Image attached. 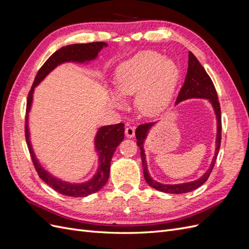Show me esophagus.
<instances>
[{
  "mask_svg": "<svg viewBox=\"0 0 249 249\" xmlns=\"http://www.w3.org/2000/svg\"><path fill=\"white\" fill-rule=\"evenodd\" d=\"M124 133H125V136L127 138H133L135 136V129L131 125H126Z\"/></svg>",
  "mask_w": 249,
  "mask_h": 249,
  "instance_id": "1",
  "label": "esophagus"
}]
</instances>
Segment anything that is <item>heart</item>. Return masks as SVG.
<instances>
[{
  "mask_svg": "<svg viewBox=\"0 0 249 249\" xmlns=\"http://www.w3.org/2000/svg\"><path fill=\"white\" fill-rule=\"evenodd\" d=\"M179 67L172 59L155 51H141L119 64L115 71V88L122 95L136 92V105L145 115H156L168 106L179 80ZM109 102L124 105L123 97L109 90Z\"/></svg>",
  "mask_w": 249,
  "mask_h": 249,
  "instance_id": "b5f03b06",
  "label": "heart"
}]
</instances>
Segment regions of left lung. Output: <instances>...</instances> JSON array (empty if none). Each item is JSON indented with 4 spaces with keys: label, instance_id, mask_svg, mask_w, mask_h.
Instances as JSON below:
<instances>
[{
    "label": "left lung",
    "instance_id": "1",
    "mask_svg": "<svg viewBox=\"0 0 249 249\" xmlns=\"http://www.w3.org/2000/svg\"><path fill=\"white\" fill-rule=\"evenodd\" d=\"M190 99H205L210 102L214 109L216 120H217V134H216V148L215 154L211 162L210 167L208 170L203 173V175L195 180L188 183H182V184H161L157 182L152 177H150L148 169H147V162L146 157L144 152V141L147 138L148 132L150 129L157 124V123H150V124H140L136 129L135 135H136L137 139V145L139 149L141 150V160H142V166H143V175H144V178L146 183L155 188L156 190L170 193V194H180V193H187L191 192L195 189H197L202 184L207 182L209 178L211 172L215 165L216 158L219 152L220 148V142H221V110L220 105L218 102V96L216 89L214 87V84L212 80L209 77V74L203 69L202 65L199 63L197 58L195 57L191 52H189V61H188V71L186 74V79L184 82L183 87L180 88L179 93L178 95V99L176 102V105L179 104L180 102L190 100Z\"/></svg>",
    "mask_w": 249,
    "mask_h": 249
}]
</instances>
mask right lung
Returning a JSON list of instances; mask_svg holds the SVG:
<instances>
[{
	"label": "right lung",
	"mask_w": 249,
	"mask_h": 249,
	"mask_svg": "<svg viewBox=\"0 0 249 249\" xmlns=\"http://www.w3.org/2000/svg\"><path fill=\"white\" fill-rule=\"evenodd\" d=\"M108 44L106 42H90L70 44V46L59 49L47 60L46 63L41 66L39 71L37 72L33 86L28 95L25 133L30 155H31L35 169L44 183H47L55 191L59 192L60 194L66 195V196L86 197L88 195L101 190L106 185L110 176V164L113 154H114L116 147L124 137V124L120 123L117 124L104 125L97 130L94 137V146L97 154V164H99V166H97V169L91 178L83 183L65 182V180L56 178L48 170L44 169L36 158L33 150L29 131V113L32 108L33 93L35 87L38 86L40 82L43 81L44 78L52 71H54L58 65L66 62L87 64L88 62L95 60L102 49L106 48Z\"/></svg>",
	"instance_id": "add662e5"
}]
</instances>
